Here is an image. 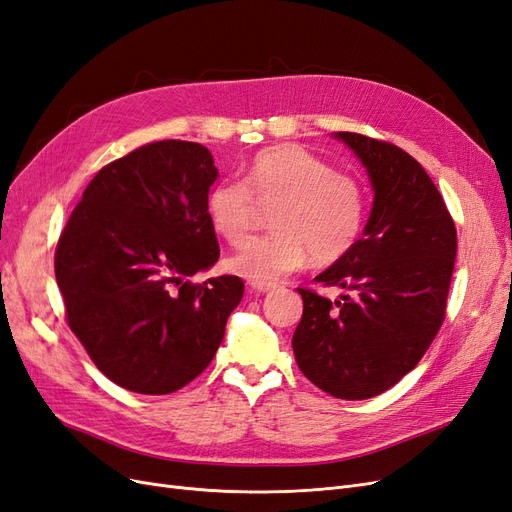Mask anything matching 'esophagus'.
Wrapping results in <instances>:
<instances>
[{
	"label": "esophagus",
	"instance_id": "34e87169",
	"mask_svg": "<svg viewBox=\"0 0 512 512\" xmlns=\"http://www.w3.org/2000/svg\"><path fill=\"white\" fill-rule=\"evenodd\" d=\"M250 288H252L256 294H264V292L275 290L277 286H275V284H264V281H250Z\"/></svg>",
	"mask_w": 512,
	"mask_h": 512
}]
</instances>
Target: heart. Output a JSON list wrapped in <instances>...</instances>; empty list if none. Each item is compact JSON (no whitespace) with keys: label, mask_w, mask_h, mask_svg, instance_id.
Wrapping results in <instances>:
<instances>
[{"label":"heart","mask_w":512,"mask_h":512,"mask_svg":"<svg viewBox=\"0 0 512 512\" xmlns=\"http://www.w3.org/2000/svg\"><path fill=\"white\" fill-rule=\"evenodd\" d=\"M256 201L275 205V233L245 241L226 267L264 284L301 269L311 254L322 264L343 258L356 245L366 218V195L356 178L290 144L258 152L243 180L211 186L207 222L224 241L241 243L254 224Z\"/></svg>","instance_id":"obj_1"}]
</instances>
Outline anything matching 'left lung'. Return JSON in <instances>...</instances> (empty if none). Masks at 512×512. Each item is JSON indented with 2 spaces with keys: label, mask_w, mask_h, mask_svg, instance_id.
<instances>
[{
  "label": "left lung",
  "mask_w": 512,
  "mask_h": 512,
  "mask_svg": "<svg viewBox=\"0 0 512 512\" xmlns=\"http://www.w3.org/2000/svg\"><path fill=\"white\" fill-rule=\"evenodd\" d=\"M364 165L375 199L343 258L315 277L337 301L298 288L303 317L292 349L326 394L366 400L390 390L424 358L445 320L457 237L438 188L411 154L360 133H334Z\"/></svg>",
  "instance_id": "8db88e82"
}]
</instances>
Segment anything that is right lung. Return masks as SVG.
<instances>
[{"label": "right lung", "mask_w": 512, "mask_h": 512, "mask_svg": "<svg viewBox=\"0 0 512 512\" xmlns=\"http://www.w3.org/2000/svg\"><path fill=\"white\" fill-rule=\"evenodd\" d=\"M218 169L195 142L165 139L105 165L55 254L67 324L101 373L137 394L199 377L241 303L235 275L192 284L220 256L205 197Z\"/></svg>", "instance_id": "1"}]
</instances>
